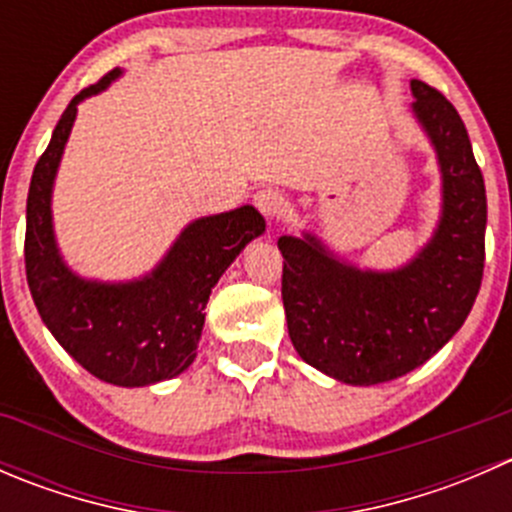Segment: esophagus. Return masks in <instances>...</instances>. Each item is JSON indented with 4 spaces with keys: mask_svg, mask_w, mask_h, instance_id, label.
<instances>
[{
    "mask_svg": "<svg viewBox=\"0 0 512 512\" xmlns=\"http://www.w3.org/2000/svg\"><path fill=\"white\" fill-rule=\"evenodd\" d=\"M255 205L267 220H272V218H277V215L282 213V208H285V198H282L280 190L260 188L255 193Z\"/></svg>",
    "mask_w": 512,
    "mask_h": 512,
    "instance_id": "esophagus-1",
    "label": "esophagus"
}]
</instances>
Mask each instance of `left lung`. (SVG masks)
<instances>
[{
  "instance_id": "left-lung-1",
  "label": "left lung",
  "mask_w": 512,
  "mask_h": 512,
  "mask_svg": "<svg viewBox=\"0 0 512 512\" xmlns=\"http://www.w3.org/2000/svg\"><path fill=\"white\" fill-rule=\"evenodd\" d=\"M411 94L441 170L431 240L394 270L356 267L307 230L277 240L289 339L342 384H384L431 359L463 327L483 280L488 205L471 138L446 96L418 79Z\"/></svg>"
}]
</instances>
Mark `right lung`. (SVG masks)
Masks as SVG:
<instances>
[{"mask_svg": "<svg viewBox=\"0 0 512 512\" xmlns=\"http://www.w3.org/2000/svg\"><path fill=\"white\" fill-rule=\"evenodd\" d=\"M121 74L113 69L61 113L29 185L24 260L39 317L56 342L96 379L133 389L173 379L193 364L210 292L247 242L265 232V218L242 205L193 220L163 260L136 280L101 282L71 270L54 235V180L79 103Z\"/></svg>", "mask_w": 512, "mask_h": 512, "instance_id": "1", "label": "right lung"}]
</instances>
